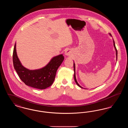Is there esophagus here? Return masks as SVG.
<instances>
[{"label":"esophagus","instance_id":"obj_1","mask_svg":"<svg viewBox=\"0 0 128 128\" xmlns=\"http://www.w3.org/2000/svg\"><path fill=\"white\" fill-rule=\"evenodd\" d=\"M70 51L67 50V51H66V53H65V54L67 55V56H68V55H70Z\"/></svg>","mask_w":128,"mask_h":128}]
</instances>
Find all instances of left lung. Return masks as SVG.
Masks as SVG:
<instances>
[{
	"mask_svg": "<svg viewBox=\"0 0 128 128\" xmlns=\"http://www.w3.org/2000/svg\"><path fill=\"white\" fill-rule=\"evenodd\" d=\"M110 35L111 36H111V34H110ZM113 42H114V47H115V49H116V60H117V56H118V51H117V50H116V46H115V42H114V41H113ZM73 67H74V80H75V82L76 83V84L78 85V86H79L80 87V88H82V86H80V85L78 83V82H77V80H76V76H75V64L74 63H73Z\"/></svg>",
	"mask_w": 128,
	"mask_h": 128,
	"instance_id": "8db88e82",
	"label": "left lung"
}]
</instances>
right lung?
<instances>
[{"label": "right lung", "instance_id": "obj_1", "mask_svg": "<svg viewBox=\"0 0 128 128\" xmlns=\"http://www.w3.org/2000/svg\"><path fill=\"white\" fill-rule=\"evenodd\" d=\"M64 59L63 55L54 57L48 64L41 69L29 70L22 66L16 53V44L13 52V63L15 70L20 80L26 85L44 89L52 84L58 68Z\"/></svg>", "mask_w": 128, "mask_h": 128}]
</instances>
